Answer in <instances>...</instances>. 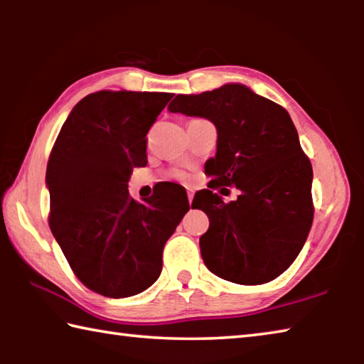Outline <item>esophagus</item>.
I'll return each instance as SVG.
<instances>
[{"label": "esophagus", "instance_id": "1", "mask_svg": "<svg viewBox=\"0 0 364 364\" xmlns=\"http://www.w3.org/2000/svg\"><path fill=\"white\" fill-rule=\"evenodd\" d=\"M193 199H194V193H193V191H191V193H188V200H189V204H193Z\"/></svg>", "mask_w": 364, "mask_h": 364}]
</instances>
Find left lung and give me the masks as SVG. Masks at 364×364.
Wrapping results in <instances>:
<instances>
[{
  "instance_id": "8db88e82",
  "label": "left lung",
  "mask_w": 364,
  "mask_h": 364,
  "mask_svg": "<svg viewBox=\"0 0 364 364\" xmlns=\"http://www.w3.org/2000/svg\"><path fill=\"white\" fill-rule=\"evenodd\" d=\"M168 110L213 123L217 154L205 173L218 193L239 191L230 204L210 189L194 196V208L210 221L199 239L205 267L244 286L278 278L300 254L313 221L311 164L287 110L241 83L176 95Z\"/></svg>"
}]
</instances>
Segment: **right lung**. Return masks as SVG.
<instances>
[{
  "mask_svg": "<svg viewBox=\"0 0 364 364\" xmlns=\"http://www.w3.org/2000/svg\"><path fill=\"white\" fill-rule=\"evenodd\" d=\"M171 96L88 95L49 156V228L77 278L106 297H132L159 279L164 245L189 210L186 191L175 183L144 202L128 193L133 168L147 164L146 134Z\"/></svg>",
  "mask_w": 364,
  "mask_h": 364,
  "instance_id": "right-lung-1",
  "label": "right lung"
}]
</instances>
